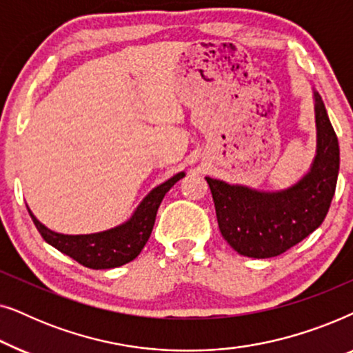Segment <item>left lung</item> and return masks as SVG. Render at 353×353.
<instances>
[{
	"label": "left lung",
	"instance_id": "1",
	"mask_svg": "<svg viewBox=\"0 0 353 353\" xmlns=\"http://www.w3.org/2000/svg\"><path fill=\"white\" fill-rule=\"evenodd\" d=\"M315 98L316 154L310 170L281 191H259L205 176L220 233L236 252L252 259L276 257L323 223L339 173V143L321 96Z\"/></svg>",
	"mask_w": 353,
	"mask_h": 353
}]
</instances>
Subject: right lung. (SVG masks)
Wrapping results in <instances>:
<instances>
[{"instance_id":"obj_1","label":"right lung","mask_w":353,"mask_h":353,"mask_svg":"<svg viewBox=\"0 0 353 353\" xmlns=\"http://www.w3.org/2000/svg\"><path fill=\"white\" fill-rule=\"evenodd\" d=\"M185 176V172L176 173L162 185L154 188L144 199L139 202L133 215L125 223L115 228L99 231L91 234H62L56 233L37 220V216L28 209L33 223L40 231L43 239L52 248L69 255L83 267L93 270L115 268L132 262L146 245L149 236L152 233L154 221H156L157 209L161 205L163 196L168 190Z\"/></svg>"}]
</instances>
